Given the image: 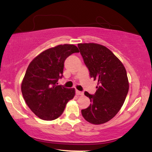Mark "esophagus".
I'll list each match as a JSON object with an SVG mask.
<instances>
[{
	"label": "esophagus",
	"mask_w": 152,
	"mask_h": 152,
	"mask_svg": "<svg viewBox=\"0 0 152 152\" xmlns=\"http://www.w3.org/2000/svg\"><path fill=\"white\" fill-rule=\"evenodd\" d=\"M76 95L79 96V95H83V92L80 91H78V90H76Z\"/></svg>",
	"instance_id": "esophagus-1"
}]
</instances>
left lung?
I'll return each mask as SVG.
<instances>
[{
  "label": "left lung",
  "mask_w": 152,
  "mask_h": 152,
  "mask_svg": "<svg viewBox=\"0 0 152 152\" xmlns=\"http://www.w3.org/2000/svg\"><path fill=\"white\" fill-rule=\"evenodd\" d=\"M80 53L91 78L98 81L88 108L81 110L83 118L93 124H102L114 118L121 109L129 91V81L123 64L106 47L97 43H78Z\"/></svg>",
  "instance_id": "1"
}]
</instances>
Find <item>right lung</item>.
<instances>
[{
  "instance_id": "add662e5",
  "label": "right lung",
  "mask_w": 152,
  "mask_h": 152,
  "mask_svg": "<svg viewBox=\"0 0 152 152\" xmlns=\"http://www.w3.org/2000/svg\"><path fill=\"white\" fill-rule=\"evenodd\" d=\"M78 52L74 45H58L43 51L30 63L21 91L26 104L38 117L46 121L58 118L74 97V88L58 85V81L63 77L66 58Z\"/></svg>"
}]
</instances>
